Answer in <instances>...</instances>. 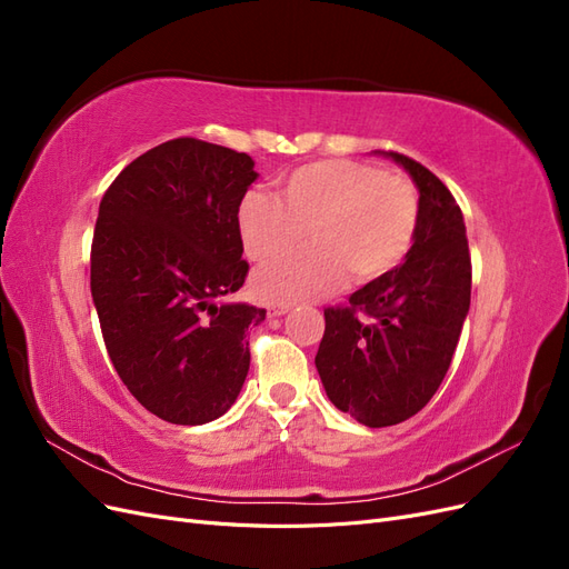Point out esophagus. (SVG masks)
Wrapping results in <instances>:
<instances>
[{"instance_id":"1","label":"esophagus","mask_w":569,"mask_h":569,"mask_svg":"<svg viewBox=\"0 0 569 569\" xmlns=\"http://www.w3.org/2000/svg\"><path fill=\"white\" fill-rule=\"evenodd\" d=\"M289 311H291V306H287V303L268 306V316H270V318H280V316H284V313H289Z\"/></svg>"}]
</instances>
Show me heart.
I'll list each match as a JSON object with an SVG mask.
<instances>
[{
    "mask_svg": "<svg viewBox=\"0 0 569 569\" xmlns=\"http://www.w3.org/2000/svg\"><path fill=\"white\" fill-rule=\"evenodd\" d=\"M420 199L401 176L358 161L306 163L284 178L280 199L244 194L237 228L251 261L266 263L308 247L253 274V295L266 303H299L332 295L343 282H372L391 272L416 242Z\"/></svg>",
    "mask_w": 569,
    "mask_h": 569,
    "instance_id": "b5f03b06",
    "label": "heart"
}]
</instances>
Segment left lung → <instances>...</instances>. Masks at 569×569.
I'll list each match as a JSON object with an SVG mask.
<instances>
[{
  "mask_svg": "<svg viewBox=\"0 0 569 569\" xmlns=\"http://www.w3.org/2000/svg\"><path fill=\"white\" fill-rule=\"evenodd\" d=\"M420 192L416 242L401 266L325 308L316 368L330 401L366 427L399 425L422 410L449 372L470 311L472 263L465 220L432 170L396 151Z\"/></svg>",
  "mask_w": 569,
  "mask_h": 569,
  "instance_id": "1",
  "label": "left lung"
}]
</instances>
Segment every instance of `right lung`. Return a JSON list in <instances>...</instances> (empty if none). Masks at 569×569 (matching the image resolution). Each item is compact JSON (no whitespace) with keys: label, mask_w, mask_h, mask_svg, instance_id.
<instances>
[{"label":"right lung","mask_w":569,"mask_h":569,"mask_svg":"<svg viewBox=\"0 0 569 569\" xmlns=\"http://www.w3.org/2000/svg\"><path fill=\"white\" fill-rule=\"evenodd\" d=\"M256 178L249 153L178 137L120 170L99 203L101 335L120 380L166 422L220 418L247 380V330L266 311L218 299L249 272L237 211Z\"/></svg>","instance_id":"right-lung-1"}]
</instances>
